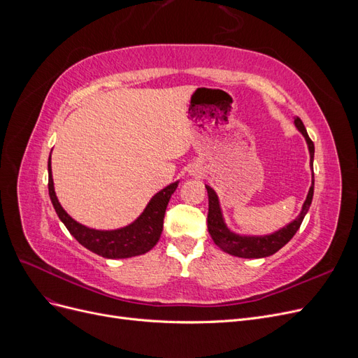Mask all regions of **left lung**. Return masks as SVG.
Returning <instances> with one entry per match:
<instances>
[{"label":"left lung","instance_id":"1","mask_svg":"<svg viewBox=\"0 0 358 358\" xmlns=\"http://www.w3.org/2000/svg\"><path fill=\"white\" fill-rule=\"evenodd\" d=\"M294 124L299 131L303 134V137L306 138L309 154H310V169H312L315 146H313V142L309 138L301 119L296 117ZM313 185H315V179H313V175H312V185L309 188L308 197L305 203H303L301 212L297 218L294 221H291L288 225H285L284 229L266 236H241V234L233 233L229 227L225 225L218 196H216V192L209 185H206V189H208V197H209L208 230L215 245H218L224 252L234 257H241V258H264L268 255H273L275 252L279 251L280 248L285 246L292 239V236H294L300 229L303 218H305V215L310 208L312 197H313Z\"/></svg>","mask_w":358,"mask_h":358}]
</instances>
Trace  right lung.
<instances>
[{
  "instance_id": "right-lung-1",
  "label": "right lung",
  "mask_w": 358,
  "mask_h": 358,
  "mask_svg": "<svg viewBox=\"0 0 358 358\" xmlns=\"http://www.w3.org/2000/svg\"><path fill=\"white\" fill-rule=\"evenodd\" d=\"M48 171H49V196L52 200L53 208H55L59 220L67 227L70 234L78 241L82 246L90 249L91 252L104 257V258H129L136 255L146 254L152 249L159 241L162 233V224H164V215L171 194L176 191L179 182H173L164 189L157 192L150 199L145 210L138 218L127 227L117 230H95L85 227L74 221L71 216L62 209L59 204L55 188H53L52 179V167H50V157L48 161Z\"/></svg>"
}]
</instances>
